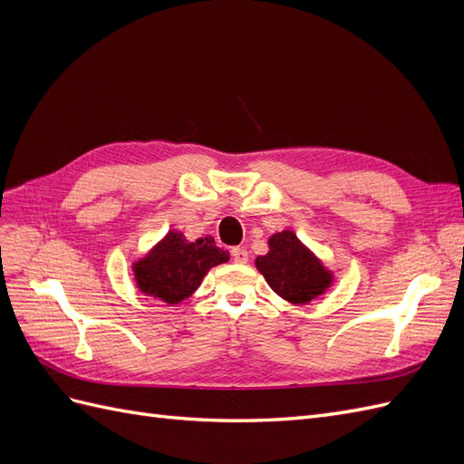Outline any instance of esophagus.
Masks as SVG:
<instances>
[{
	"label": "esophagus",
	"instance_id": "obj_1",
	"mask_svg": "<svg viewBox=\"0 0 464 464\" xmlns=\"http://www.w3.org/2000/svg\"><path fill=\"white\" fill-rule=\"evenodd\" d=\"M247 251L244 249V247H234L232 249V259L236 261V263H246L247 261Z\"/></svg>",
	"mask_w": 464,
	"mask_h": 464
}]
</instances>
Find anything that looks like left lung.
<instances>
[{"instance_id": "left-lung-1", "label": "left lung", "mask_w": 464, "mask_h": 464, "mask_svg": "<svg viewBox=\"0 0 464 464\" xmlns=\"http://www.w3.org/2000/svg\"><path fill=\"white\" fill-rule=\"evenodd\" d=\"M271 251L256 265L269 286L292 304H305L331 285V275L307 251L296 234L285 230L269 240Z\"/></svg>"}]
</instances>
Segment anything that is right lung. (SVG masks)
I'll list each match as a JSON object with an SVG mask.
<instances>
[{"instance_id": "right-lung-1", "label": "right lung", "mask_w": 464, "mask_h": 464, "mask_svg": "<svg viewBox=\"0 0 464 464\" xmlns=\"http://www.w3.org/2000/svg\"><path fill=\"white\" fill-rule=\"evenodd\" d=\"M228 259L230 254L215 246L213 236L189 242L181 232L170 230L145 259L135 263L133 271L141 292L178 304L198 290L210 266Z\"/></svg>"}]
</instances>
